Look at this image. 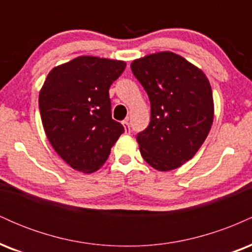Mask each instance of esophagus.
<instances>
[{"instance_id": "1", "label": "esophagus", "mask_w": 252, "mask_h": 252, "mask_svg": "<svg viewBox=\"0 0 252 252\" xmlns=\"http://www.w3.org/2000/svg\"><path fill=\"white\" fill-rule=\"evenodd\" d=\"M122 123H123L124 128H126V132H130V124H129V120H124Z\"/></svg>"}]
</instances>
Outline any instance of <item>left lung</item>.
<instances>
[{
	"mask_svg": "<svg viewBox=\"0 0 252 252\" xmlns=\"http://www.w3.org/2000/svg\"><path fill=\"white\" fill-rule=\"evenodd\" d=\"M150 100V123L136 136L153 168L167 172L190 160L213 122L212 89L205 73L173 52L136 59L130 65Z\"/></svg>",
	"mask_w": 252,
	"mask_h": 252,
	"instance_id": "obj_1",
	"label": "left lung"
}]
</instances>
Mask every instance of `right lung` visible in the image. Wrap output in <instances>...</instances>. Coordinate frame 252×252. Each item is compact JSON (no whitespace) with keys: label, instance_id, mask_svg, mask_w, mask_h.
<instances>
[{"label":"right lung","instance_id":"right-lung-1","mask_svg":"<svg viewBox=\"0 0 252 252\" xmlns=\"http://www.w3.org/2000/svg\"><path fill=\"white\" fill-rule=\"evenodd\" d=\"M121 60L83 56L57 66L39 94L46 136L73 169L97 170L124 132L111 117L109 89L126 70Z\"/></svg>","mask_w":252,"mask_h":252}]
</instances>
